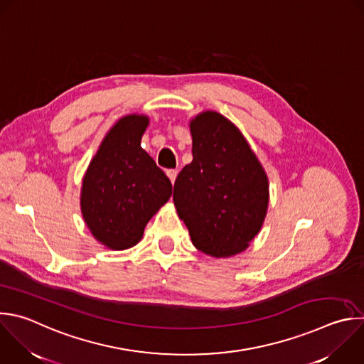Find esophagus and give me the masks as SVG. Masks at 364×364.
<instances>
[{"mask_svg": "<svg viewBox=\"0 0 364 364\" xmlns=\"http://www.w3.org/2000/svg\"><path fill=\"white\" fill-rule=\"evenodd\" d=\"M167 176H168V178L171 180V183L174 184L176 177H177V170H167Z\"/></svg>", "mask_w": 364, "mask_h": 364, "instance_id": "34e87169", "label": "esophagus"}]
</instances>
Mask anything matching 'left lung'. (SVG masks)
Here are the masks:
<instances>
[{"instance_id":"1","label":"left lung","mask_w":364,"mask_h":364,"mask_svg":"<svg viewBox=\"0 0 364 364\" xmlns=\"http://www.w3.org/2000/svg\"><path fill=\"white\" fill-rule=\"evenodd\" d=\"M193 161L174 183L173 200L197 250L230 257L249 247L269 205V180L241 132L215 111L190 121Z\"/></svg>"}]
</instances>
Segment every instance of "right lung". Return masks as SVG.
Masks as SVG:
<instances>
[{
	"mask_svg": "<svg viewBox=\"0 0 364 364\" xmlns=\"http://www.w3.org/2000/svg\"><path fill=\"white\" fill-rule=\"evenodd\" d=\"M147 115L119 118L91 160L81 187V213L95 240L111 250L136 246L167 203L173 186L141 149Z\"/></svg>",
	"mask_w": 364,
	"mask_h": 364,
	"instance_id": "right-lung-1",
	"label": "right lung"
}]
</instances>
